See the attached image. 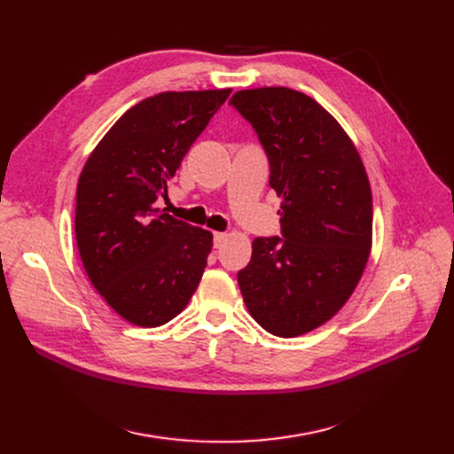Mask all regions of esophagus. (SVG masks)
Here are the masks:
<instances>
[{
  "label": "esophagus",
  "instance_id": "34e87169",
  "mask_svg": "<svg viewBox=\"0 0 454 454\" xmlns=\"http://www.w3.org/2000/svg\"><path fill=\"white\" fill-rule=\"evenodd\" d=\"M226 239H228V233H224V231H215L213 233V245H215V248H221Z\"/></svg>",
  "mask_w": 454,
  "mask_h": 454
}]
</instances>
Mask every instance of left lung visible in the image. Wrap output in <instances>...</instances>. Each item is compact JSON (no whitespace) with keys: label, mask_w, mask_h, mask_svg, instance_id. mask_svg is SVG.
Listing matches in <instances>:
<instances>
[{"label":"left lung","mask_w":454,"mask_h":454,"mask_svg":"<svg viewBox=\"0 0 454 454\" xmlns=\"http://www.w3.org/2000/svg\"><path fill=\"white\" fill-rule=\"evenodd\" d=\"M269 158L281 197V237H255L237 272L254 320L293 339L335 317L359 283L372 248V191L344 129L309 95L267 86L230 99Z\"/></svg>","instance_id":"obj_1"}]
</instances>
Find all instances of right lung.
<instances>
[{
	"mask_svg": "<svg viewBox=\"0 0 454 454\" xmlns=\"http://www.w3.org/2000/svg\"><path fill=\"white\" fill-rule=\"evenodd\" d=\"M231 90L163 91L117 119L77 185L75 237L98 293L127 322L158 327L197 291L213 235L154 207Z\"/></svg>",
	"mask_w": 454,
	"mask_h": 454,
	"instance_id": "right-lung-1",
	"label": "right lung"
}]
</instances>
